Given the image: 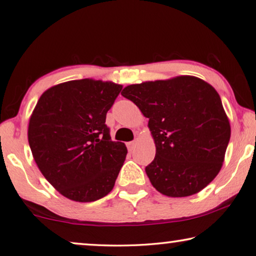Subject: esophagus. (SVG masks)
<instances>
[{"mask_svg": "<svg viewBox=\"0 0 256 256\" xmlns=\"http://www.w3.org/2000/svg\"><path fill=\"white\" fill-rule=\"evenodd\" d=\"M126 146L128 151H132L134 149V146H136V141H131V142H128L126 144Z\"/></svg>", "mask_w": 256, "mask_h": 256, "instance_id": "esophagus-1", "label": "esophagus"}]
</instances>
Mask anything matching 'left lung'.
Returning <instances> with one entry per match:
<instances>
[{"mask_svg":"<svg viewBox=\"0 0 256 256\" xmlns=\"http://www.w3.org/2000/svg\"><path fill=\"white\" fill-rule=\"evenodd\" d=\"M122 96L149 118L156 157L146 172L158 192L190 196L214 180L230 138V124L214 86L182 76L128 86Z\"/></svg>","mask_w":256,"mask_h":256,"instance_id":"left-lung-1","label":"left lung"}]
</instances>
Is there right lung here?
I'll use <instances>...</instances> for the list:
<instances>
[{
    "instance_id": "1",
    "label": "right lung",
    "mask_w": 256,
    "mask_h": 256,
    "mask_svg": "<svg viewBox=\"0 0 256 256\" xmlns=\"http://www.w3.org/2000/svg\"><path fill=\"white\" fill-rule=\"evenodd\" d=\"M123 86L72 80L42 94L29 120L28 141L38 168L72 201L92 202L115 185L128 149L112 141L106 114Z\"/></svg>"
}]
</instances>
